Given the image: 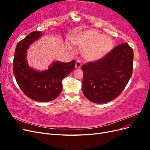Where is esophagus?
Returning <instances> with one entry per match:
<instances>
[{
    "label": "esophagus",
    "instance_id": "obj_1",
    "mask_svg": "<svg viewBox=\"0 0 150 150\" xmlns=\"http://www.w3.org/2000/svg\"><path fill=\"white\" fill-rule=\"evenodd\" d=\"M81 66H82V63H81V60H77L76 61V68H78V69H79V68L81 67Z\"/></svg>",
    "mask_w": 150,
    "mask_h": 150
}]
</instances>
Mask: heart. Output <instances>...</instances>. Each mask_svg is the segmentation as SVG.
<instances>
[{
	"instance_id": "heart-1",
	"label": "heart",
	"mask_w": 150,
	"mask_h": 150,
	"mask_svg": "<svg viewBox=\"0 0 150 150\" xmlns=\"http://www.w3.org/2000/svg\"><path fill=\"white\" fill-rule=\"evenodd\" d=\"M74 42L83 50L85 59L95 61L101 59L110 52L113 47L112 39L95 30H87L76 35Z\"/></svg>"
}]
</instances>
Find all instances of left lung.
<instances>
[{
  "label": "left lung",
  "instance_id": "1",
  "mask_svg": "<svg viewBox=\"0 0 150 150\" xmlns=\"http://www.w3.org/2000/svg\"><path fill=\"white\" fill-rule=\"evenodd\" d=\"M133 50L128 43L113 48L101 59L82 66L83 92L88 100L110 102L122 92L133 73Z\"/></svg>",
  "mask_w": 150,
  "mask_h": 150
}]
</instances>
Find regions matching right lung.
I'll return each mask as SVG.
<instances>
[{"instance_id": "1", "label": "right lung", "mask_w": 150, "mask_h": 150, "mask_svg": "<svg viewBox=\"0 0 150 150\" xmlns=\"http://www.w3.org/2000/svg\"><path fill=\"white\" fill-rule=\"evenodd\" d=\"M42 35L34 31L18 42L13 61V72L19 88L27 96L39 102L51 101L61 93L62 81L73 71L76 61L54 62L47 70L38 72L30 68L26 61V52L30 45Z\"/></svg>"}]
</instances>
